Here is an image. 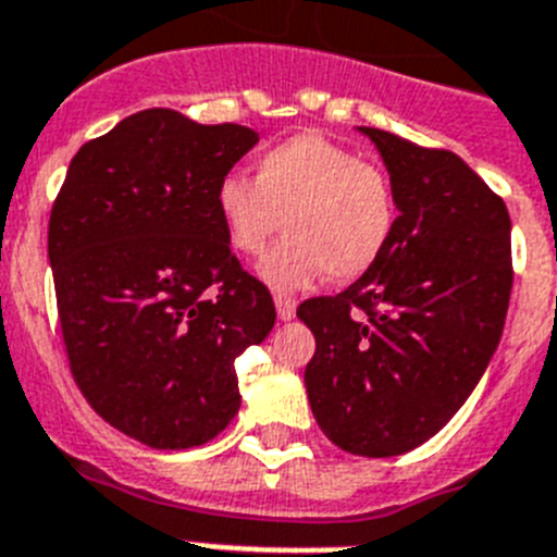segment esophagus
<instances>
[{
	"instance_id": "34e87169",
	"label": "esophagus",
	"mask_w": 557,
	"mask_h": 557,
	"mask_svg": "<svg viewBox=\"0 0 557 557\" xmlns=\"http://www.w3.org/2000/svg\"><path fill=\"white\" fill-rule=\"evenodd\" d=\"M274 308H277V315L283 322H290L297 315V302L288 297H274Z\"/></svg>"
}]
</instances>
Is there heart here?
I'll return each instance as SVG.
<instances>
[{
    "instance_id": "1",
    "label": "heart",
    "mask_w": 557,
    "mask_h": 557,
    "mask_svg": "<svg viewBox=\"0 0 557 557\" xmlns=\"http://www.w3.org/2000/svg\"><path fill=\"white\" fill-rule=\"evenodd\" d=\"M219 219L235 252L258 258L280 230L288 238L263 260L274 290L333 277H363L380 263L397 227L388 174L319 133H302L258 160L255 180L230 174L216 191Z\"/></svg>"
}]
</instances>
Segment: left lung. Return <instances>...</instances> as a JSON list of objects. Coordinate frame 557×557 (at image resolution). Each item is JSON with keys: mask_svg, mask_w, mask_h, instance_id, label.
Masks as SVG:
<instances>
[{"mask_svg": "<svg viewBox=\"0 0 557 557\" xmlns=\"http://www.w3.org/2000/svg\"><path fill=\"white\" fill-rule=\"evenodd\" d=\"M377 147L397 227L372 272L299 305L315 338L310 410L335 447L410 453L458 413L488 369L510 302V216L447 149L358 127Z\"/></svg>", "mask_w": 557, "mask_h": 557, "instance_id": "obj_1", "label": "left lung"}]
</instances>
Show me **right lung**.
Masks as SVG:
<instances>
[{
	"instance_id": "1",
	"label": "right lung",
	"mask_w": 557,
	"mask_h": 557,
	"mask_svg": "<svg viewBox=\"0 0 557 557\" xmlns=\"http://www.w3.org/2000/svg\"><path fill=\"white\" fill-rule=\"evenodd\" d=\"M255 144L242 124L141 110L79 147L54 199L49 263L72 374L104 422L147 447L222 433L242 408L235 358L277 319L216 208Z\"/></svg>"
}]
</instances>
